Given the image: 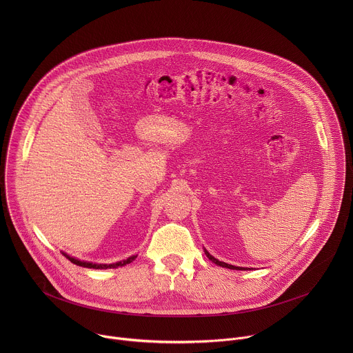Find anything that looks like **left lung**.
I'll list each match as a JSON object with an SVG mask.
<instances>
[{"instance_id": "8db88e82", "label": "left lung", "mask_w": 353, "mask_h": 353, "mask_svg": "<svg viewBox=\"0 0 353 353\" xmlns=\"http://www.w3.org/2000/svg\"><path fill=\"white\" fill-rule=\"evenodd\" d=\"M205 254H206V256L212 261V262H214L216 265H219V266H223V268H228V269H235V270H246L245 268H241V266H234V265H230V263H225V262H221V261H219V259H216L214 256H212L209 252L205 250Z\"/></svg>"}]
</instances>
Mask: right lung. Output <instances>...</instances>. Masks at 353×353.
<instances>
[{
    "label": "right lung",
    "mask_w": 353,
    "mask_h": 353,
    "mask_svg": "<svg viewBox=\"0 0 353 353\" xmlns=\"http://www.w3.org/2000/svg\"><path fill=\"white\" fill-rule=\"evenodd\" d=\"M72 263L74 265H79V266H83V268H90V269H114V268H118V266H123V265H128L130 262H133L137 255H132L123 261H119V262H115V263H92V262H87V261H80L77 258H73L70 255H68L66 252H62Z\"/></svg>",
    "instance_id": "obj_1"
}]
</instances>
